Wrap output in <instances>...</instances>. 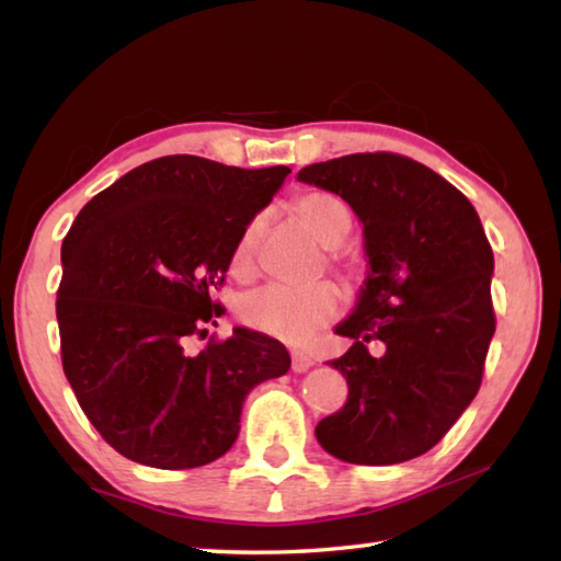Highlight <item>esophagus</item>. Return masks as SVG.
<instances>
[{"label": "esophagus", "mask_w": 561, "mask_h": 561, "mask_svg": "<svg viewBox=\"0 0 561 561\" xmlns=\"http://www.w3.org/2000/svg\"><path fill=\"white\" fill-rule=\"evenodd\" d=\"M311 366H314V358L307 356V354H301V351H291V371L294 374L309 371Z\"/></svg>", "instance_id": "1"}]
</instances>
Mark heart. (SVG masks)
Wrapping results in <instances>:
<instances>
[{
    "label": "heart",
    "instance_id": "b5f03b06",
    "mask_svg": "<svg viewBox=\"0 0 561 561\" xmlns=\"http://www.w3.org/2000/svg\"><path fill=\"white\" fill-rule=\"evenodd\" d=\"M301 220L309 225L327 247L344 242L351 227L346 205L334 195L309 193L297 201ZM262 234V217H252L242 227L232 247V270L247 274L254 264ZM341 309V294L334 284H311V287H287V284H264L260 289L247 291L240 301V317L247 327L270 334L274 339L299 344L317 329L327 327Z\"/></svg>",
    "mask_w": 561,
    "mask_h": 561
}]
</instances>
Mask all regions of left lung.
<instances>
[{
    "label": "left lung",
    "instance_id": "left-lung-1",
    "mask_svg": "<svg viewBox=\"0 0 561 561\" xmlns=\"http://www.w3.org/2000/svg\"><path fill=\"white\" fill-rule=\"evenodd\" d=\"M297 180L348 203L368 260L356 307L334 329L354 339L331 360L348 398L317 425V440L354 465L413 460L453 428L482 381L495 334L485 230L458 187L403 156L334 158ZM368 340L382 341L381 357L367 354Z\"/></svg>",
    "mask_w": 561,
    "mask_h": 561
}]
</instances>
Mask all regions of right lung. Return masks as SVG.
<instances>
[{
  "label": "right lung",
  "mask_w": 561,
  "mask_h": 561,
  "mask_svg": "<svg viewBox=\"0 0 561 561\" xmlns=\"http://www.w3.org/2000/svg\"><path fill=\"white\" fill-rule=\"evenodd\" d=\"M289 173L165 156L76 215L56 299L64 374L123 458L160 470L222 458L240 435L244 398L289 371L282 341L244 327L201 354L187 351L222 314L210 294L242 227Z\"/></svg>",
  "instance_id": "right-lung-1"
}]
</instances>
